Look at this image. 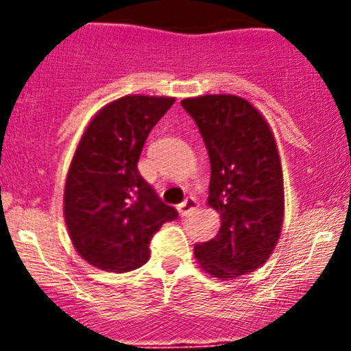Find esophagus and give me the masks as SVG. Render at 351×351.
<instances>
[{"mask_svg": "<svg viewBox=\"0 0 351 351\" xmlns=\"http://www.w3.org/2000/svg\"><path fill=\"white\" fill-rule=\"evenodd\" d=\"M197 207H198L197 200H195L193 197H190V198H186L182 204H179L178 210H179V214H181V216H188V214H190L191 210L197 209Z\"/></svg>", "mask_w": 351, "mask_h": 351, "instance_id": "obj_1", "label": "esophagus"}]
</instances>
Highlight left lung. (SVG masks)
Here are the masks:
<instances>
[{"label": "left lung", "instance_id": "obj_1", "mask_svg": "<svg viewBox=\"0 0 351 351\" xmlns=\"http://www.w3.org/2000/svg\"><path fill=\"white\" fill-rule=\"evenodd\" d=\"M181 105L206 142L207 206L221 218L216 237L195 244V258L210 278L235 280L267 262L281 235L285 188L274 133L241 96L204 95Z\"/></svg>", "mask_w": 351, "mask_h": 351}]
</instances>
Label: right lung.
<instances>
[{
  "label": "right lung",
  "instance_id": "right-lung-1",
  "mask_svg": "<svg viewBox=\"0 0 351 351\" xmlns=\"http://www.w3.org/2000/svg\"><path fill=\"white\" fill-rule=\"evenodd\" d=\"M173 101L126 95L101 107L84 130L66 173L63 213L71 244L93 267L117 274L142 267L151 237L178 218L137 169L149 132Z\"/></svg>",
  "mask_w": 351,
  "mask_h": 351
}]
</instances>
